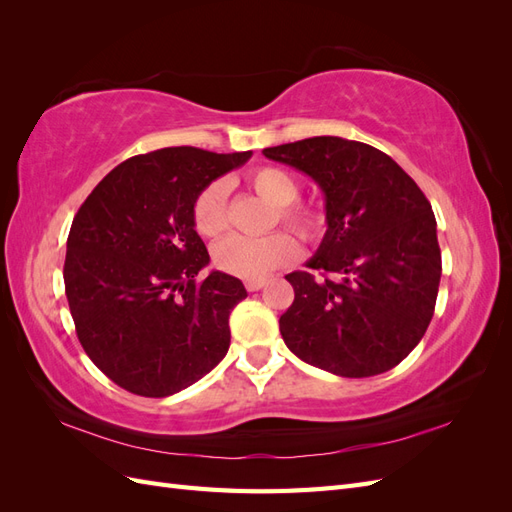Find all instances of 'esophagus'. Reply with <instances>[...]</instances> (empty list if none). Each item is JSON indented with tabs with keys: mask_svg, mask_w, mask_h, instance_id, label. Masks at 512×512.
<instances>
[{
	"mask_svg": "<svg viewBox=\"0 0 512 512\" xmlns=\"http://www.w3.org/2000/svg\"><path fill=\"white\" fill-rule=\"evenodd\" d=\"M267 282L265 280H245V288L250 290V292H256V290H260L262 286H265Z\"/></svg>",
	"mask_w": 512,
	"mask_h": 512,
	"instance_id": "obj_1",
	"label": "esophagus"
}]
</instances>
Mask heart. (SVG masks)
<instances>
[{"mask_svg": "<svg viewBox=\"0 0 512 512\" xmlns=\"http://www.w3.org/2000/svg\"><path fill=\"white\" fill-rule=\"evenodd\" d=\"M250 188L273 207L271 224H284L305 241H314L324 230V211L318 205L303 203L299 196V181L290 170L280 166H258L247 175ZM192 222L200 237L215 239L228 228L226 185L211 181L198 192L192 205ZM213 265L220 271L260 280L271 271L290 265L299 258V243L288 232H271L267 237L250 239L232 235L213 247Z\"/></svg>", "mask_w": 512, "mask_h": 512, "instance_id": "obj_1", "label": "heart"}]
</instances>
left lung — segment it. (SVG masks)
<instances>
[{
	"label": "left lung",
	"mask_w": 512,
	"mask_h": 512,
	"mask_svg": "<svg viewBox=\"0 0 512 512\" xmlns=\"http://www.w3.org/2000/svg\"><path fill=\"white\" fill-rule=\"evenodd\" d=\"M262 153L312 177L327 200V235L307 262L320 277L286 275V346L344 378L393 369L436 309L442 254L429 200L393 158L359 141L314 136Z\"/></svg>",
	"instance_id": "left-lung-1"
}]
</instances>
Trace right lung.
<instances>
[{
	"label": "right lung",
	"mask_w": 512,
	"mask_h": 512,
	"mask_svg": "<svg viewBox=\"0 0 512 512\" xmlns=\"http://www.w3.org/2000/svg\"><path fill=\"white\" fill-rule=\"evenodd\" d=\"M252 151L166 147L115 166L74 215L64 282L83 350L141 397L188 389L230 346L241 280L211 271L192 222L198 192Z\"/></svg>",
	"instance_id": "right-lung-1"
}]
</instances>
